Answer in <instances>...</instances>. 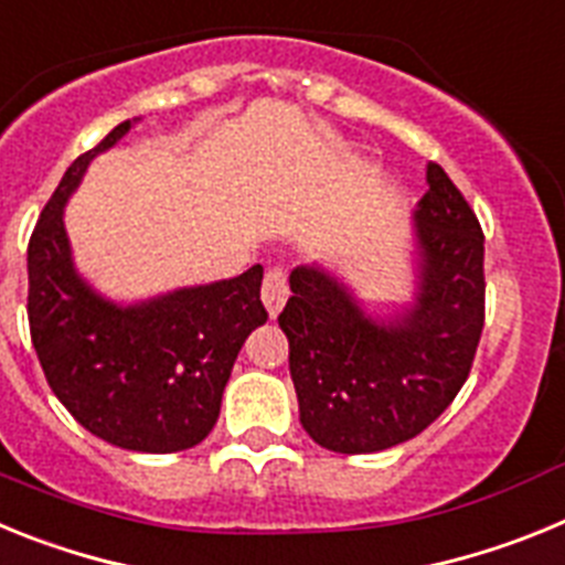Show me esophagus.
<instances>
[{
	"label": "esophagus",
	"mask_w": 565,
	"mask_h": 565,
	"mask_svg": "<svg viewBox=\"0 0 565 565\" xmlns=\"http://www.w3.org/2000/svg\"><path fill=\"white\" fill-rule=\"evenodd\" d=\"M259 294H263V302H266L268 313H271V317H277V313L282 311V306H286V299H288L286 271H282L279 266L268 268L266 277H263V288H259Z\"/></svg>",
	"instance_id": "1"
}]
</instances>
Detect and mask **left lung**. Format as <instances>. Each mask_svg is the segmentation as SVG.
Masks as SVG:
<instances>
[{
    "mask_svg": "<svg viewBox=\"0 0 565 565\" xmlns=\"http://www.w3.org/2000/svg\"><path fill=\"white\" fill-rule=\"evenodd\" d=\"M418 201L422 288L393 326H376L337 279L297 268L277 317L308 436L333 452H379L427 430L472 371L483 331V232L438 163Z\"/></svg>",
    "mask_w": 565,
    "mask_h": 565,
    "instance_id": "8db88e82",
    "label": "left lung"
}]
</instances>
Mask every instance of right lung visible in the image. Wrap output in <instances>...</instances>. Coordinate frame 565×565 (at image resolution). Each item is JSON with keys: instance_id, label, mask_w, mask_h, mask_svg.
Here are the masks:
<instances>
[{"instance_id": "add662e5", "label": "right lung", "mask_w": 565, "mask_h": 565, "mask_svg": "<svg viewBox=\"0 0 565 565\" xmlns=\"http://www.w3.org/2000/svg\"><path fill=\"white\" fill-rule=\"evenodd\" d=\"M129 129L78 154L50 194L28 246V322L50 391L84 430L135 452L189 450L221 416L234 359L268 319L263 268L118 308L73 271L62 209L87 163Z\"/></svg>"}]
</instances>
